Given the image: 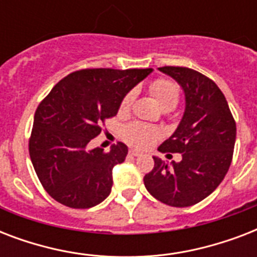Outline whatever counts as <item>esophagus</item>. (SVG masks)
I'll list each match as a JSON object with an SVG mask.
<instances>
[{
  "instance_id": "1",
  "label": "esophagus",
  "mask_w": 257,
  "mask_h": 257,
  "mask_svg": "<svg viewBox=\"0 0 257 257\" xmlns=\"http://www.w3.org/2000/svg\"><path fill=\"white\" fill-rule=\"evenodd\" d=\"M129 155H131V156L137 157V156H143L144 153L141 152V151H137V149H131V151H129Z\"/></svg>"
}]
</instances>
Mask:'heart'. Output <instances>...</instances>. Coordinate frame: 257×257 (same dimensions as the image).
Returning a JSON list of instances; mask_svg holds the SVG:
<instances>
[{"mask_svg": "<svg viewBox=\"0 0 257 257\" xmlns=\"http://www.w3.org/2000/svg\"><path fill=\"white\" fill-rule=\"evenodd\" d=\"M151 92L155 96L156 101L164 110H171L177 105L179 101V86L175 82L167 78H157L156 81L151 84ZM133 100V92H129L122 98L120 105L121 112L128 110ZM122 136L129 144L135 147H148L160 136V131L152 125L143 124V122H132L125 126Z\"/></svg>", "mask_w": 257, "mask_h": 257, "instance_id": "1", "label": "heart"}]
</instances>
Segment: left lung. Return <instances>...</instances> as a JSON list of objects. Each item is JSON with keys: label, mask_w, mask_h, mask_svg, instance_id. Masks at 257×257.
Here are the masks:
<instances>
[{"label": "left lung", "mask_w": 257, "mask_h": 257, "mask_svg": "<svg viewBox=\"0 0 257 257\" xmlns=\"http://www.w3.org/2000/svg\"><path fill=\"white\" fill-rule=\"evenodd\" d=\"M185 96L181 121L160 152L181 153V161L155 167L144 176L147 191L171 207H191L209 196L227 175L236 141V122L219 86L189 68L164 66Z\"/></svg>", "instance_id": "1"}]
</instances>
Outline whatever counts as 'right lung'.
<instances>
[{
  "label": "right lung",
  "mask_w": 257,
  "mask_h": 257,
  "mask_svg": "<svg viewBox=\"0 0 257 257\" xmlns=\"http://www.w3.org/2000/svg\"><path fill=\"white\" fill-rule=\"evenodd\" d=\"M148 69H82L64 77L34 113L29 155L45 191L66 207L85 209L112 191V169L128 155L124 143L109 152L89 148L105 118L116 116L121 101Z\"/></svg>",
  "instance_id": "add662e5"
}]
</instances>
